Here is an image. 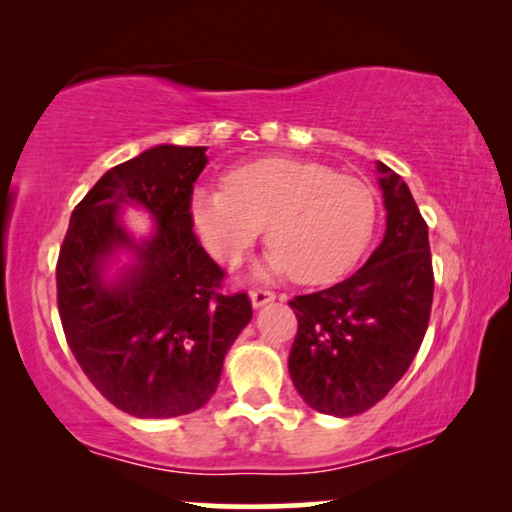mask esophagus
Returning a JSON list of instances; mask_svg holds the SVG:
<instances>
[{
    "instance_id": "34e87169",
    "label": "esophagus",
    "mask_w": 512,
    "mask_h": 512,
    "mask_svg": "<svg viewBox=\"0 0 512 512\" xmlns=\"http://www.w3.org/2000/svg\"><path fill=\"white\" fill-rule=\"evenodd\" d=\"M249 300H251V305H254L256 310H258V307L272 303V300H275V293H272V291H263V289H256V291H249Z\"/></svg>"
}]
</instances>
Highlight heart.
<instances>
[{
	"instance_id": "heart-1",
	"label": "heart",
	"mask_w": 512,
	"mask_h": 512,
	"mask_svg": "<svg viewBox=\"0 0 512 512\" xmlns=\"http://www.w3.org/2000/svg\"><path fill=\"white\" fill-rule=\"evenodd\" d=\"M188 214L223 265H240L265 230L272 247L261 277L331 284L366 251L377 205L366 181L314 160L270 156L230 170L226 188H193Z\"/></svg>"
}]
</instances>
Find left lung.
I'll return each mask as SVG.
<instances>
[{
	"label": "left lung",
	"mask_w": 512,
	"mask_h": 512,
	"mask_svg": "<svg viewBox=\"0 0 512 512\" xmlns=\"http://www.w3.org/2000/svg\"><path fill=\"white\" fill-rule=\"evenodd\" d=\"M384 237L361 270L331 289L291 300L298 335L293 387L317 412L361 415L389 394L422 345L433 303L429 228L410 188L377 160Z\"/></svg>",
	"instance_id": "obj_1"
}]
</instances>
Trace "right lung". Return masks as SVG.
I'll list each match as a JSON object with an SVG mask.
<instances>
[{"instance_id":"obj_1","label":"right lung","mask_w":512,"mask_h":512,"mask_svg":"<svg viewBox=\"0 0 512 512\" xmlns=\"http://www.w3.org/2000/svg\"><path fill=\"white\" fill-rule=\"evenodd\" d=\"M207 146L158 144L111 167L72 212L58 258L69 349L97 391L142 419L188 415L219 384L223 359L251 321L247 293H221L223 272L193 233L188 200ZM128 206L154 226L135 236Z\"/></svg>"}]
</instances>
